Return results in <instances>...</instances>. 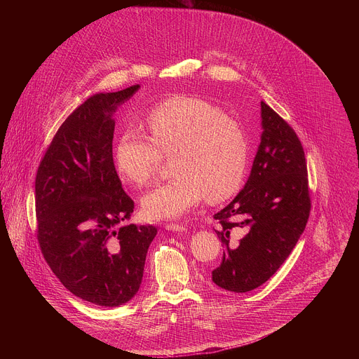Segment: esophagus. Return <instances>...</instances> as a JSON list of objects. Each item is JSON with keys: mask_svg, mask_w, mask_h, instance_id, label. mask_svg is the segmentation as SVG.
Returning <instances> with one entry per match:
<instances>
[{"mask_svg": "<svg viewBox=\"0 0 359 359\" xmlns=\"http://www.w3.org/2000/svg\"><path fill=\"white\" fill-rule=\"evenodd\" d=\"M165 229L169 231H186L187 230V227L182 223H168L165 226Z\"/></svg>", "mask_w": 359, "mask_h": 359, "instance_id": "esophagus-1", "label": "esophagus"}]
</instances>
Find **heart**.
Wrapping results in <instances>:
<instances>
[{"mask_svg": "<svg viewBox=\"0 0 359 359\" xmlns=\"http://www.w3.org/2000/svg\"><path fill=\"white\" fill-rule=\"evenodd\" d=\"M149 138L126 129L115 146V166L128 183L143 186L155 173L161 155L170 153L172 179L142 197L150 219H177L204 198L222 201L241 186L248 162V143L241 125L210 102L173 96L144 118Z\"/></svg>", "mask_w": 359, "mask_h": 359, "instance_id": "obj_1", "label": "heart"}]
</instances>
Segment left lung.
I'll return each mask as SVG.
<instances>
[{
  "label": "left lung",
  "mask_w": 359,
  "mask_h": 359,
  "mask_svg": "<svg viewBox=\"0 0 359 359\" xmlns=\"http://www.w3.org/2000/svg\"><path fill=\"white\" fill-rule=\"evenodd\" d=\"M262 137L240 193L213 217L224 245L216 285L247 292L264 284L287 260L310 216L311 201L304 149L292 128L262 102ZM234 226L246 236L231 242Z\"/></svg>",
  "instance_id": "1"
}]
</instances>
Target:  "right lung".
<instances>
[{
    "mask_svg": "<svg viewBox=\"0 0 359 359\" xmlns=\"http://www.w3.org/2000/svg\"><path fill=\"white\" fill-rule=\"evenodd\" d=\"M140 85L95 93L61 125L38 168V241L50 270L74 295L100 306L135 297L155 226L125 224L135 203L112 156L114 115Z\"/></svg>",
    "mask_w": 359,
    "mask_h": 359,
    "instance_id": "right-lung-1",
    "label": "right lung"
}]
</instances>
